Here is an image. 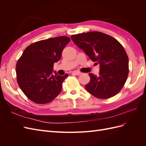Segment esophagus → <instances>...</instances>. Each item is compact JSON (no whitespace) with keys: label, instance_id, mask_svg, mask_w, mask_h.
<instances>
[{"label":"esophagus","instance_id":"esophagus-1","mask_svg":"<svg viewBox=\"0 0 146 146\" xmlns=\"http://www.w3.org/2000/svg\"><path fill=\"white\" fill-rule=\"evenodd\" d=\"M72 74H75V75H77V76H80V75L82 74V73L80 72L77 71V70H75V71H73Z\"/></svg>","mask_w":146,"mask_h":146}]
</instances>
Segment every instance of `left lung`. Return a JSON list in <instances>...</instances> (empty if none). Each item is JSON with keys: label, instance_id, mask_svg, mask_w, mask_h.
Listing matches in <instances>:
<instances>
[{"label": "left lung", "instance_id": "obj_1", "mask_svg": "<svg viewBox=\"0 0 146 146\" xmlns=\"http://www.w3.org/2000/svg\"><path fill=\"white\" fill-rule=\"evenodd\" d=\"M74 42L89 58L100 64L99 76L90 73L85 86L91 94L108 99L122 90L129 75V58L117 39L104 33L90 32L71 36Z\"/></svg>", "mask_w": 146, "mask_h": 146}]
</instances>
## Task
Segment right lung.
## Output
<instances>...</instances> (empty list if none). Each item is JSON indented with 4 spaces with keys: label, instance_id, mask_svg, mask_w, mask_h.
I'll use <instances>...</instances> for the list:
<instances>
[{
    "label": "right lung",
    "instance_id": "add662e5",
    "mask_svg": "<svg viewBox=\"0 0 146 146\" xmlns=\"http://www.w3.org/2000/svg\"><path fill=\"white\" fill-rule=\"evenodd\" d=\"M70 40L69 37L61 36L35 42L25 48L17 61V83L33 102L49 103L60 93L68 74L60 76L55 72L53 75V68Z\"/></svg>",
    "mask_w": 146,
    "mask_h": 146
}]
</instances>
